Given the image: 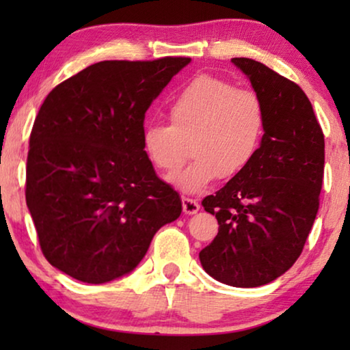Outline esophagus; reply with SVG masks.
<instances>
[{"instance_id": "1", "label": "esophagus", "mask_w": 350, "mask_h": 350, "mask_svg": "<svg viewBox=\"0 0 350 350\" xmlns=\"http://www.w3.org/2000/svg\"><path fill=\"white\" fill-rule=\"evenodd\" d=\"M181 202H183V212L188 213V215H194L199 212L200 205L196 199H191V198H183L181 199Z\"/></svg>"}]
</instances>
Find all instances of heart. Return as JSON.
Instances as JSON below:
<instances>
[{"mask_svg": "<svg viewBox=\"0 0 350 350\" xmlns=\"http://www.w3.org/2000/svg\"><path fill=\"white\" fill-rule=\"evenodd\" d=\"M167 124L143 129V150L157 170L172 174L188 157L193 162L169 181L188 194L200 193L218 178L245 170L265 133V105L250 89L198 76L172 98Z\"/></svg>", "mask_w": 350, "mask_h": 350, "instance_id": "obj_1", "label": "heart"}]
</instances>
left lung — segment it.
I'll return each mask as SVG.
<instances>
[{
  "instance_id": "1",
  "label": "left lung",
  "mask_w": 350,
  "mask_h": 350,
  "mask_svg": "<svg viewBox=\"0 0 350 350\" xmlns=\"http://www.w3.org/2000/svg\"><path fill=\"white\" fill-rule=\"evenodd\" d=\"M231 62L265 105V133L245 170L202 200L219 228L199 260L215 280L252 288L285 274L303 252L319 210L325 140L298 84L261 62Z\"/></svg>"
}]
</instances>
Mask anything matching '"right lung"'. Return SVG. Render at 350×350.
Masks as SVG:
<instances>
[{
    "label": "right lung",
    "instance_id": "right-lung-1",
    "mask_svg": "<svg viewBox=\"0 0 350 350\" xmlns=\"http://www.w3.org/2000/svg\"><path fill=\"white\" fill-rule=\"evenodd\" d=\"M191 62L105 60L52 89L33 124L27 207L41 250L85 284L129 274L181 199L143 150V121L162 89Z\"/></svg>",
    "mask_w": 350,
    "mask_h": 350
}]
</instances>
